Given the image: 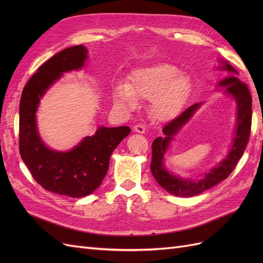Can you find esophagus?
<instances>
[{
  "instance_id": "34e87169",
  "label": "esophagus",
  "mask_w": 263,
  "mask_h": 263,
  "mask_svg": "<svg viewBox=\"0 0 263 263\" xmlns=\"http://www.w3.org/2000/svg\"><path fill=\"white\" fill-rule=\"evenodd\" d=\"M134 130L136 132V133H139V134H144V133H145V130H146V128H145V126H144V125L137 124V125H135V126H134Z\"/></svg>"
}]
</instances>
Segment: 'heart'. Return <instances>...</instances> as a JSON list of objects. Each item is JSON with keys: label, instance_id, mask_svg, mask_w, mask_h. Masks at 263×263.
I'll use <instances>...</instances> for the list:
<instances>
[{"label": "heart", "instance_id": "heart-1", "mask_svg": "<svg viewBox=\"0 0 263 263\" xmlns=\"http://www.w3.org/2000/svg\"><path fill=\"white\" fill-rule=\"evenodd\" d=\"M190 90L189 78L168 63L136 70L128 85L119 84L114 92L115 101L123 106L133 107L137 98L151 99V114L159 121L176 116Z\"/></svg>", "mask_w": 263, "mask_h": 263}]
</instances>
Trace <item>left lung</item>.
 <instances>
[{"mask_svg": "<svg viewBox=\"0 0 263 263\" xmlns=\"http://www.w3.org/2000/svg\"><path fill=\"white\" fill-rule=\"evenodd\" d=\"M220 63L221 65L217 67L219 70L228 71L234 74L221 80L218 85L226 86L225 92L232 95L237 103L236 134L233 146L230 147L227 157L200 180L181 179L173 176L164 168L163 156L169 147L171 139L180 130L181 127L186 124L189 119L193 116L197 108L202 105L201 103H196V104L187 107L184 112L166 124L162 129L164 137L156 138L151 145V148H153V158H151L150 164L151 173L159 183V185L162 186L166 192L176 196L191 197L198 195L204 191L218 184L222 180L227 179L235 169L237 162L239 161L249 141L252 118V100L250 91L247 84L241 82L235 76L238 72L227 61L220 60Z\"/></svg>", "mask_w": 263, "mask_h": 263, "instance_id": "obj_1", "label": "left lung"}]
</instances>
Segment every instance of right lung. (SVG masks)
<instances>
[{
	"mask_svg": "<svg viewBox=\"0 0 263 263\" xmlns=\"http://www.w3.org/2000/svg\"><path fill=\"white\" fill-rule=\"evenodd\" d=\"M86 53L82 45L69 47L43 63L24 86L20 104V154L24 163L42 187L70 197L86 196L101 185L110 155L130 133L128 126L100 127L68 153L49 149L39 137V101L63 72L82 68Z\"/></svg>",
	"mask_w": 263,
	"mask_h": 263,
	"instance_id": "1",
	"label": "right lung"
}]
</instances>
